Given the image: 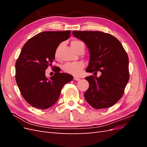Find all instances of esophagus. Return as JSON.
<instances>
[{
  "instance_id": "1",
  "label": "esophagus",
  "mask_w": 147,
  "mask_h": 147,
  "mask_svg": "<svg viewBox=\"0 0 147 147\" xmlns=\"http://www.w3.org/2000/svg\"><path fill=\"white\" fill-rule=\"evenodd\" d=\"M74 79L75 80V81H80V78H78V77H74Z\"/></svg>"
}]
</instances>
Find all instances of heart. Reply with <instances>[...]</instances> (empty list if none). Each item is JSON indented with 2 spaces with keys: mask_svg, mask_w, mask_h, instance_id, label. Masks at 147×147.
Masks as SVG:
<instances>
[{
  "mask_svg": "<svg viewBox=\"0 0 147 147\" xmlns=\"http://www.w3.org/2000/svg\"><path fill=\"white\" fill-rule=\"evenodd\" d=\"M71 46L75 50L81 47H84V43L80 40H74L71 42ZM58 49L56 50L55 53V56L57 57L58 55ZM84 67V64L82 62H77V63H69L65 64L63 66V70L66 73L75 75V76H78L82 72V70Z\"/></svg>",
  "mask_w": 147,
  "mask_h": 147,
  "instance_id": "obj_1",
  "label": "heart"
}]
</instances>
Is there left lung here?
I'll return each mask as SVG.
<instances>
[{"label":"left lung","instance_id":"obj_1","mask_svg":"<svg viewBox=\"0 0 147 147\" xmlns=\"http://www.w3.org/2000/svg\"><path fill=\"white\" fill-rule=\"evenodd\" d=\"M74 36L82 40L90 51L88 72L100 71L99 77L85 78L90 86L84 92L88 103L96 109H106L121 99L129 78V59L118 40L99 31H74Z\"/></svg>","mask_w":147,"mask_h":147}]
</instances>
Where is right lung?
<instances>
[{"mask_svg":"<svg viewBox=\"0 0 147 147\" xmlns=\"http://www.w3.org/2000/svg\"><path fill=\"white\" fill-rule=\"evenodd\" d=\"M70 30L45 31L30 38L22 48L16 62L15 79L21 95L29 104L39 109L54 105L64 84L73 77L60 73L56 67L55 74L48 78L45 70L52 65L56 49L60 43L68 39Z\"/></svg>","mask_w":147,"mask_h":147,"instance_id":"1","label":"right lung"}]
</instances>
